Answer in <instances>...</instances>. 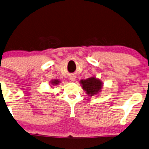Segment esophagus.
Returning a JSON list of instances; mask_svg holds the SVG:
<instances>
[{"instance_id":"esophagus-1","label":"esophagus","mask_w":149,"mask_h":149,"mask_svg":"<svg viewBox=\"0 0 149 149\" xmlns=\"http://www.w3.org/2000/svg\"><path fill=\"white\" fill-rule=\"evenodd\" d=\"M70 79L71 81H74L75 80V77L74 76H71V77H70Z\"/></svg>"}]
</instances>
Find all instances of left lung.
<instances>
[{
    "label": "left lung",
    "instance_id": "8db88e82",
    "mask_svg": "<svg viewBox=\"0 0 149 149\" xmlns=\"http://www.w3.org/2000/svg\"><path fill=\"white\" fill-rule=\"evenodd\" d=\"M82 88L86 92L88 96H93L101 91L103 88V83L96 77H92L87 79L80 81Z\"/></svg>",
    "mask_w": 149,
    "mask_h": 149
}]
</instances>
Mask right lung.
I'll return each instance as SVG.
<instances>
[{"mask_svg":"<svg viewBox=\"0 0 149 149\" xmlns=\"http://www.w3.org/2000/svg\"><path fill=\"white\" fill-rule=\"evenodd\" d=\"M59 82H60V81H59V80H57V79H55V80H53L51 81L52 84H53V85H57V84H59Z\"/></svg>","mask_w":149,"mask_h":149,"instance_id":"right-lung-1","label":"right lung"}]
</instances>
